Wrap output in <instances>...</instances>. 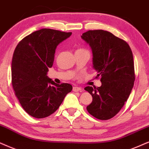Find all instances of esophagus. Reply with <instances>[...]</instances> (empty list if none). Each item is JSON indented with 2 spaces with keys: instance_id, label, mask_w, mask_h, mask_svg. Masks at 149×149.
<instances>
[{
  "instance_id": "34e87169",
  "label": "esophagus",
  "mask_w": 149,
  "mask_h": 149,
  "mask_svg": "<svg viewBox=\"0 0 149 149\" xmlns=\"http://www.w3.org/2000/svg\"><path fill=\"white\" fill-rule=\"evenodd\" d=\"M82 90V88L80 87H78V86H73V91L74 92H78V91H80Z\"/></svg>"
}]
</instances>
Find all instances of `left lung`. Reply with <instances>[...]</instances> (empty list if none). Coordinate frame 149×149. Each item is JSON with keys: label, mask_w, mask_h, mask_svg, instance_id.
<instances>
[{"label": "left lung", "mask_w": 149, "mask_h": 149, "mask_svg": "<svg viewBox=\"0 0 149 149\" xmlns=\"http://www.w3.org/2000/svg\"><path fill=\"white\" fill-rule=\"evenodd\" d=\"M81 38L91 47L93 67L102 82L100 87L84 88L93 97L86 109L97 119L109 120L121 110L133 87L132 51L126 41L104 30H89Z\"/></svg>", "instance_id": "1"}]
</instances>
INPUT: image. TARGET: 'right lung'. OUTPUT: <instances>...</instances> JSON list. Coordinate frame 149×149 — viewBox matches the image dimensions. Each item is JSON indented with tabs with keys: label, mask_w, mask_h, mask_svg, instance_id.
I'll use <instances>...</instances> for the list:
<instances>
[{
	"label": "right lung",
	"mask_w": 149,
	"mask_h": 149,
	"mask_svg": "<svg viewBox=\"0 0 149 149\" xmlns=\"http://www.w3.org/2000/svg\"><path fill=\"white\" fill-rule=\"evenodd\" d=\"M71 33L41 29L24 37L15 49L12 86L20 105L31 116L43 118L54 113L72 90L70 84H56L47 76L58 45Z\"/></svg>",
	"instance_id": "add662e5"
}]
</instances>
